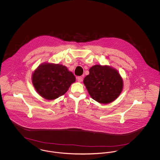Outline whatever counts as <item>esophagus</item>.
<instances>
[{
  "instance_id": "1",
  "label": "esophagus",
  "mask_w": 160,
  "mask_h": 160,
  "mask_svg": "<svg viewBox=\"0 0 160 160\" xmlns=\"http://www.w3.org/2000/svg\"><path fill=\"white\" fill-rule=\"evenodd\" d=\"M77 81L78 82H82V81H83V77H82L80 76L78 77L77 78Z\"/></svg>"
}]
</instances>
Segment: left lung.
I'll return each instance as SVG.
<instances>
[{
	"instance_id": "8db88e82",
	"label": "left lung",
	"mask_w": 160,
	"mask_h": 160,
	"mask_svg": "<svg viewBox=\"0 0 160 160\" xmlns=\"http://www.w3.org/2000/svg\"><path fill=\"white\" fill-rule=\"evenodd\" d=\"M84 77V84L92 99L101 104H108L117 99L122 92L123 82L116 69L108 65H95Z\"/></svg>"
}]
</instances>
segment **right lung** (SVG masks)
<instances>
[{
	"label": "right lung",
	"mask_w": 160,
	"mask_h": 160,
	"mask_svg": "<svg viewBox=\"0 0 160 160\" xmlns=\"http://www.w3.org/2000/svg\"><path fill=\"white\" fill-rule=\"evenodd\" d=\"M32 82L41 97L53 100L68 91L76 82V77L64 65L44 62L33 72Z\"/></svg>",
	"instance_id": "obj_1"
}]
</instances>
